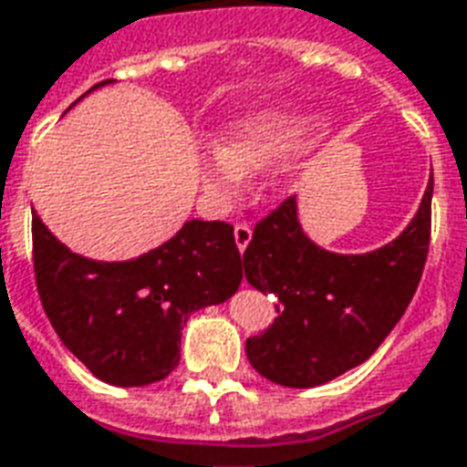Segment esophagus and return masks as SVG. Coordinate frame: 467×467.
<instances>
[{
  "mask_svg": "<svg viewBox=\"0 0 467 467\" xmlns=\"http://www.w3.org/2000/svg\"><path fill=\"white\" fill-rule=\"evenodd\" d=\"M252 240V227L247 223L234 224V244H237V250L244 252L247 250V244Z\"/></svg>",
  "mask_w": 467,
  "mask_h": 467,
  "instance_id": "esophagus-1",
  "label": "esophagus"
}]
</instances>
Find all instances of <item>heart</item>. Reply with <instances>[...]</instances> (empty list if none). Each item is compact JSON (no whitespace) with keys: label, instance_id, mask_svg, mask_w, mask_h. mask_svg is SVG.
I'll list each match as a JSON object with an SVG mask.
<instances>
[{"label":"heart","instance_id":"heart-1","mask_svg":"<svg viewBox=\"0 0 467 467\" xmlns=\"http://www.w3.org/2000/svg\"><path fill=\"white\" fill-rule=\"evenodd\" d=\"M317 119L299 110L267 109L234 120L224 143H210L198 158L200 185L205 198L224 210L240 198L250 175L272 171V185L289 188L296 178L299 155L312 146Z\"/></svg>","mask_w":467,"mask_h":467}]
</instances>
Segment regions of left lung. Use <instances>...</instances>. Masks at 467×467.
Masks as SVG:
<instances>
[{
	"label": "left lung",
	"instance_id": "obj_1",
	"mask_svg": "<svg viewBox=\"0 0 467 467\" xmlns=\"http://www.w3.org/2000/svg\"><path fill=\"white\" fill-rule=\"evenodd\" d=\"M433 175L406 230L379 250L341 254L304 233L296 198L254 227L244 277L279 299L277 319L247 339V358L267 381L312 389L364 364L410 304L431 240Z\"/></svg>",
	"mask_w": 467,
	"mask_h": 467
}]
</instances>
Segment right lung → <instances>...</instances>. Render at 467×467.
<instances>
[{
  "mask_svg": "<svg viewBox=\"0 0 467 467\" xmlns=\"http://www.w3.org/2000/svg\"><path fill=\"white\" fill-rule=\"evenodd\" d=\"M31 237L36 286L51 327L110 386L163 381L181 361L190 314L227 302L243 282L233 227L217 220H188L168 243L123 262L76 254L36 210H31Z\"/></svg>",
  "mask_w": 467,
  "mask_h": 467,
  "instance_id": "add662e5",
  "label": "right lung"
}]
</instances>
